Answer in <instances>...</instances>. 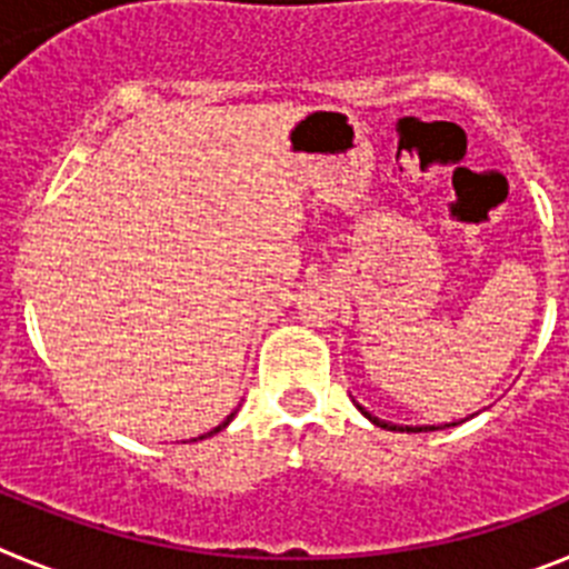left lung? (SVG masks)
<instances>
[{
  "mask_svg": "<svg viewBox=\"0 0 569 569\" xmlns=\"http://www.w3.org/2000/svg\"><path fill=\"white\" fill-rule=\"evenodd\" d=\"M359 410H361V413L367 416V419L373 421V425L385 427V430H407V433H410V430H416V433H421V430H436V427H399V425H387V421H379V419H376V416H370V413H367L365 407H359Z\"/></svg>",
  "mask_w": 569,
  "mask_h": 569,
  "instance_id": "1",
  "label": "left lung"
}]
</instances>
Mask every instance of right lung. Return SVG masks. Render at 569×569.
<instances>
[{
  "mask_svg": "<svg viewBox=\"0 0 569 569\" xmlns=\"http://www.w3.org/2000/svg\"><path fill=\"white\" fill-rule=\"evenodd\" d=\"M230 421H233V416H228V419H224V421H222V425L216 427V430H210V433H208V436H213V433H219V430H224V427H228V425H230ZM199 439H204V436H199Z\"/></svg>",
  "mask_w": 569,
  "mask_h": 569,
  "instance_id": "add662e5",
  "label": "right lung"
}]
</instances>
